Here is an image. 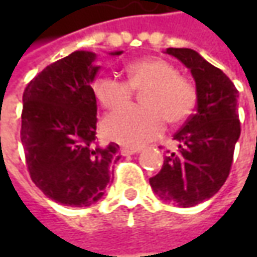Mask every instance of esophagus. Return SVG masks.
Here are the masks:
<instances>
[{"label":"esophagus","instance_id":"obj_1","mask_svg":"<svg viewBox=\"0 0 257 257\" xmlns=\"http://www.w3.org/2000/svg\"><path fill=\"white\" fill-rule=\"evenodd\" d=\"M140 152V149H134V147H121L120 149V153L123 156H132V154H136Z\"/></svg>","mask_w":257,"mask_h":257}]
</instances>
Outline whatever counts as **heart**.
Segmentation results:
<instances>
[{
    "instance_id": "1",
    "label": "heart",
    "mask_w": 257,
    "mask_h": 257,
    "mask_svg": "<svg viewBox=\"0 0 257 257\" xmlns=\"http://www.w3.org/2000/svg\"><path fill=\"white\" fill-rule=\"evenodd\" d=\"M127 81L98 77L93 85L97 101L107 110L128 102L134 89H144V106H131L104 120V133L125 146H143L163 133L169 124L184 123L197 105V87L190 78L159 57H147L125 65Z\"/></svg>"
}]
</instances>
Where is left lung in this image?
I'll return each mask as SVG.
<instances>
[{
    "instance_id": "obj_1",
    "label": "left lung",
    "mask_w": 257,
    "mask_h": 257,
    "mask_svg": "<svg viewBox=\"0 0 257 257\" xmlns=\"http://www.w3.org/2000/svg\"><path fill=\"white\" fill-rule=\"evenodd\" d=\"M192 71L197 105L173 136L177 149L167 150L162 170L150 179L154 193L167 203L192 207L210 199L229 177L240 136L239 91L220 68L190 48H167Z\"/></svg>"
}]
</instances>
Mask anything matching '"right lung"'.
<instances>
[{"label": "right lung", "instance_id": "obj_1", "mask_svg": "<svg viewBox=\"0 0 257 257\" xmlns=\"http://www.w3.org/2000/svg\"><path fill=\"white\" fill-rule=\"evenodd\" d=\"M115 51L113 55H120ZM95 54L74 51L47 65L23 94L21 143L35 186L51 200L83 207L113 182L118 144L95 142Z\"/></svg>", "mask_w": 257, "mask_h": 257}]
</instances>
